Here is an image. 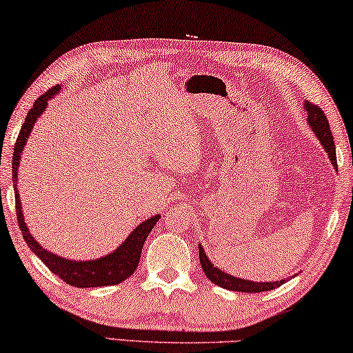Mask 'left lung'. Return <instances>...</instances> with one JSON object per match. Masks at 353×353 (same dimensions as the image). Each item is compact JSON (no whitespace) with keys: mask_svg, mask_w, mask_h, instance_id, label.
Listing matches in <instances>:
<instances>
[{"mask_svg":"<svg viewBox=\"0 0 353 353\" xmlns=\"http://www.w3.org/2000/svg\"><path fill=\"white\" fill-rule=\"evenodd\" d=\"M305 110H307V117H308V123L313 132H315L316 138L320 139L321 146L326 149L327 157L332 165L337 168V159H336V144L332 141V134H331V128L330 123H327V119L325 112H323L320 105L312 104V103H305ZM199 262L201 267L204 270L205 276L210 279L212 283L216 284V286L230 289V291H239V292H262V291H272V289L281 286L284 281H273V283H254V281H248V279H241V278H234L231 274L220 272L219 268L214 267L207 255L202 249V245L199 244Z\"/></svg>","mask_w":353,"mask_h":353,"instance_id":"1","label":"left lung"}]
</instances>
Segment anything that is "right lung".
<instances>
[{
  "instance_id": "right-lung-1",
  "label": "right lung",
  "mask_w": 353,
  "mask_h": 353,
  "mask_svg": "<svg viewBox=\"0 0 353 353\" xmlns=\"http://www.w3.org/2000/svg\"><path fill=\"white\" fill-rule=\"evenodd\" d=\"M61 86L56 85L43 93L40 98L35 101V104L32 105V109L28 110L26 122H23L19 137L16 139V146H14L12 154V181H14V191H16V215H17V223L19 228L22 231L23 239L28 244L33 252L38 255V259L51 270L52 273L57 274L62 281L70 284L74 288H99V286H112V284H119L132 276L139 263V257H141V250L144 245V241L151 233L154 225L157 223L161 215L152 216L143 221L132 234L128 236L127 241L120 245L117 250L110 252L105 257L88 260V262H74V260L62 259L59 255H54L48 252L46 249H43L40 244L37 243L35 238L28 231L26 221H23L22 215V205L19 201V191H17V168L19 161H21V154L26 146V141L30 134L33 123L37 122V119L40 117L43 110H45L48 101L52 96L59 93Z\"/></svg>"
}]
</instances>
